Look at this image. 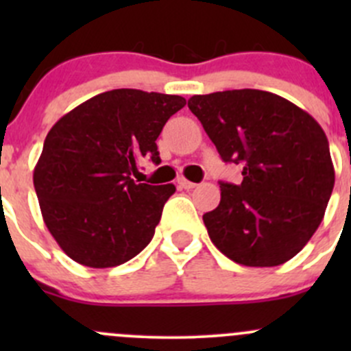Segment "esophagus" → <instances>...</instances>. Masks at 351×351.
Listing matches in <instances>:
<instances>
[{"instance_id": "obj_1", "label": "esophagus", "mask_w": 351, "mask_h": 351, "mask_svg": "<svg viewBox=\"0 0 351 351\" xmlns=\"http://www.w3.org/2000/svg\"><path fill=\"white\" fill-rule=\"evenodd\" d=\"M178 186H180V189L192 190V189H195V186H197V183H193V182H189V180H186V178H180V180H178Z\"/></svg>"}]
</instances>
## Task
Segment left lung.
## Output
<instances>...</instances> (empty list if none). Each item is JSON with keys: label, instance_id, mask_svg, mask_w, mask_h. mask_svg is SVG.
Returning a JSON list of instances; mask_svg holds the SVG:
<instances>
[{"label": "left lung", "instance_id": "left-lung-1", "mask_svg": "<svg viewBox=\"0 0 351 351\" xmlns=\"http://www.w3.org/2000/svg\"><path fill=\"white\" fill-rule=\"evenodd\" d=\"M189 108L222 161L243 165L241 183L219 182L221 202L204 214L212 243L246 267L289 261L319 228L335 186L324 130L270 91L195 95Z\"/></svg>", "mask_w": 351, "mask_h": 351}]
</instances>
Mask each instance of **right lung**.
I'll list each match as a JSON object with an SVG mask.
<instances>
[{"instance_id": "right-lung-1", "label": "right lung", "mask_w": 351, "mask_h": 351, "mask_svg": "<svg viewBox=\"0 0 351 351\" xmlns=\"http://www.w3.org/2000/svg\"><path fill=\"white\" fill-rule=\"evenodd\" d=\"M185 105L178 95L120 88L77 105L49 130L34 186L49 232L71 260L117 267L151 243L176 189L130 175L139 159L161 162L156 139Z\"/></svg>"}]
</instances>
